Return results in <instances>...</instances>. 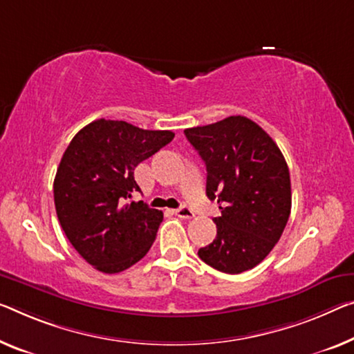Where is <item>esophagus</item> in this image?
<instances>
[{
	"instance_id": "1",
	"label": "esophagus",
	"mask_w": 354,
	"mask_h": 354,
	"mask_svg": "<svg viewBox=\"0 0 354 354\" xmlns=\"http://www.w3.org/2000/svg\"><path fill=\"white\" fill-rule=\"evenodd\" d=\"M174 214H176L178 218H185V220H189V218H193V216H194L193 212L189 210L188 207H180V209L174 210Z\"/></svg>"
}]
</instances>
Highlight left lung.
Segmentation results:
<instances>
[{"instance_id":"8db88e82","label":"left lung","mask_w":354,"mask_h":354,"mask_svg":"<svg viewBox=\"0 0 354 354\" xmlns=\"http://www.w3.org/2000/svg\"><path fill=\"white\" fill-rule=\"evenodd\" d=\"M207 169L205 193L221 215L216 237L199 258L225 274H241L263 261L291 212L290 169L277 144L259 124L242 115L185 129Z\"/></svg>"}]
</instances>
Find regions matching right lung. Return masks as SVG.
Instances as JSON below:
<instances>
[{
	"instance_id": "add662e5",
	"label": "right lung",
	"mask_w": 354,
	"mask_h": 354,
	"mask_svg": "<svg viewBox=\"0 0 354 354\" xmlns=\"http://www.w3.org/2000/svg\"><path fill=\"white\" fill-rule=\"evenodd\" d=\"M174 139L118 120L91 122L74 136L59 161L53 199L59 225L86 263L118 274L142 259L155 242L162 212L142 201L134 169Z\"/></svg>"
}]
</instances>
